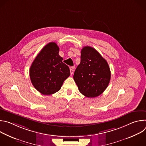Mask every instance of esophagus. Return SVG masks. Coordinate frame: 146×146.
I'll return each mask as SVG.
<instances>
[{
  "label": "esophagus",
  "instance_id": "esophagus-1",
  "mask_svg": "<svg viewBox=\"0 0 146 146\" xmlns=\"http://www.w3.org/2000/svg\"><path fill=\"white\" fill-rule=\"evenodd\" d=\"M73 69H74V67H73V66L70 67V74H72L73 73V72H74Z\"/></svg>",
  "mask_w": 146,
  "mask_h": 146
}]
</instances>
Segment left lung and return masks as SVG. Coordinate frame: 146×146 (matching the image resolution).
Returning a JSON list of instances; mask_svg holds the SVG:
<instances>
[{
    "mask_svg": "<svg viewBox=\"0 0 146 146\" xmlns=\"http://www.w3.org/2000/svg\"><path fill=\"white\" fill-rule=\"evenodd\" d=\"M111 73L107 61L94 48L83 47L81 62L73 78L79 91L88 98L97 97L108 87Z\"/></svg>",
    "mask_w": 146,
    "mask_h": 146,
    "instance_id": "obj_1",
    "label": "left lung"
}]
</instances>
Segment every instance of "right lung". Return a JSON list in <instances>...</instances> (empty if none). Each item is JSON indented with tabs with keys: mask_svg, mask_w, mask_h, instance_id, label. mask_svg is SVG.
<instances>
[{
	"mask_svg": "<svg viewBox=\"0 0 146 146\" xmlns=\"http://www.w3.org/2000/svg\"><path fill=\"white\" fill-rule=\"evenodd\" d=\"M59 51L55 43H49L38 54L30 68L32 84L43 95H49L59 91L70 74L68 66L63 63Z\"/></svg>",
	"mask_w": 146,
	"mask_h": 146,
	"instance_id": "obj_1",
	"label": "right lung"
}]
</instances>
